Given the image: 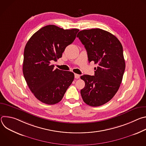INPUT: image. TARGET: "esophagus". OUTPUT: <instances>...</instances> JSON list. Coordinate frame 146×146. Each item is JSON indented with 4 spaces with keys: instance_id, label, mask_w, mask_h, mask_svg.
<instances>
[{
    "instance_id": "esophagus-1",
    "label": "esophagus",
    "mask_w": 146,
    "mask_h": 146,
    "mask_svg": "<svg viewBox=\"0 0 146 146\" xmlns=\"http://www.w3.org/2000/svg\"><path fill=\"white\" fill-rule=\"evenodd\" d=\"M74 77H75V78L78 79L80 78V75L77 74H74Z\"/></svg>"
}]
</instances>
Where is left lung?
<instances>
[{"instance_id":"obj_1","label":"left lung","mask_w":146,"mask_h":146,"mask_svg":"<svg viewBox=\"0 0 146 146\" xmlns=\"http://www.w3.org/2000/svg\"><path fill=\"white\" fill-rule=\"evenodd\" d=\"M77 37L87 50L89 62L98 65L94 76L80 77L85 82L82 98L89 106H102L113 98L122 82L125 69L122 46L114 35L99 28L81 31Z\"/></svg>"}]
</instances>
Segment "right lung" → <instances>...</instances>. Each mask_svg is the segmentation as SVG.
I'll return each instance as SVG.
<instances>
[{"label":"right lung","mask_w":146,"mask_h":146,"mask_svg":"<svg viewBox=\"0 0 146 146\" xmlns=\"http://www.w3.org/2000/svg\"><path fill=\"white\" fill-rule=\"evenodd\" d=\"M78 31V29H64L49 25L35 33L27 42L23 74L31 92L41 102L47 105L59 102L72 83L73 73L54 69L51 63L62 57Z\"/></svg>","instance_id":"obj_1"}]
</instances>
